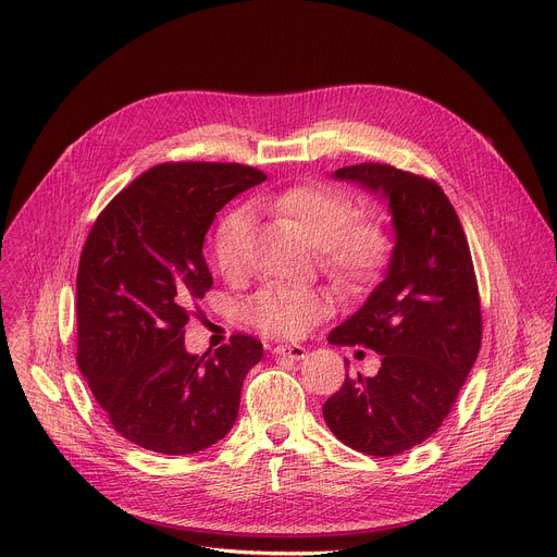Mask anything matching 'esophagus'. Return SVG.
<instances>
[{"label": "esophagus", "mask_w": 557, "mask_h": 557, "mask_svg": "<svg viewBox=\"0 0 557 557\" xmlns=\"http://www.w3.org/2000/svg\"><path fill=\"white\" fill-rule=\"evenodd\" d=\"M273 355L282 357V359H290V361H299L306 357V348L304 346H295V344H280L273 348Z\"/></svg>", "instance_id": "1"}]
</instances>
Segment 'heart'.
Segmentation results:
<instances>
[{"label": "heart", "mask_w": 557, "mask_h": 557, "mask_svg": "<svg viewBox=\"0 0 557 557\" xmlns=\"http://www.w3.org/2000/svg\"><path fill=\"white\" fill-rule=\"evenodd\" d=\"M258 205L295 222L312 247L320 249L322 269L344 286L368 282L389 253V237L376 222L355 220V205L339 191L320 185H297L264 194ZM253 218L249 209L228 211L213 233V260L224 277L247 267ZM247 320L273 337H301L331 312L329 299L312 288L269 284L247 301Z\"/></svg>", "instance_id": "1"}]
</instances>
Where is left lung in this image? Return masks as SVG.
I'll use <instances>...</instances> for the list:
<instances>
[{
    "instance_id": "8db88e82",
    "label": "left lung",
    "mask_w": 557,
    "mask_h": 557,
    "mask_svg": "<svg viewBox=\"0 0 557 557\" xmlns=\"http://www.w3.org/2000/svg\"><path fill=\"white\" fill-rule=\"evenodd\" d=\"M335 178L387 200L396 245L385 280L329 335L331 344L379 352L381 368L346 374L324 421L357 451L396 456L441 428L479 357V282L462 224L434 181L381 163L342 168Z\"/></svg>"
}]
</instances>
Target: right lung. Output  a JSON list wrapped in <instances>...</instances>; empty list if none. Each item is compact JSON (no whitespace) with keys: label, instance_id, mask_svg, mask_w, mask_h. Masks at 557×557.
Returning <instances> with one entry per match:
<instances>
[{"label":"right lung","instance_id":"right-lung-1","mask_svg":"<svg viewBox=\"0 0 557 557\" xmlns=\"http://www.w3.org/2000/svg\"><path fill=\"white\" fill-rule=\"evenodd\" d=\"M264 181L237 163H163L90 228L76 273V363L112 428L138 447L196 454L237 419L262 344L237 333L198 357L185 350V326L213 284L202 245L215 213Z\"/></svg>","mask_w":557,"mask_h":557}]
</instances>
